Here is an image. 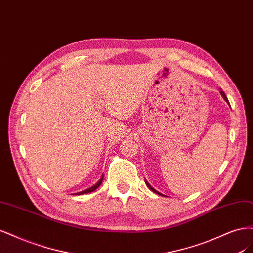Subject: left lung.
Wrapping results in <instances>:
<instances>
[{
    "label": "left lung",
    "mask_w": 253,
    "mask_h": 253,
    "mask_svg": "<svg viewBox=\"0 0 253 253\" xmlns=\"http://www.w3.org/2000/svg\"><path fill=\"white\" fill-rule=\"evenodd\" d=\"M219 92H221V94H222V96H223V99H224V100H225V101H226V102L228 103V99H227V96L225 95V93H224L223 91H219ZM145 182H146V185H147V186L149 187V189H150L151 191H153V192H156V193H158V194H160V195H163L162 193H160V192H159V191H157L156 189H153V188H152V187H151V186L149 185V183H148L147 181H145ZM164 197H165V195H164Z\"/></svg>",
    "instance_id": "8db88e82"
}]
</instances>
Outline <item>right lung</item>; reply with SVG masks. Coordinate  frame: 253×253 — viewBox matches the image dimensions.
I'll return each instance as SVG.
<instances>
[{
    "label": "right lung",
    "instance_id": "add662e5",
    "mask_svg": "<svg viewBox=\"0 0 253 253\" xmlns=\"http://www.w3.org/2000/svg\"><path fill=\"white\" fill-rule=\"evenodd\" d=\"M102 182H103V176L100 178L99 182H97L95 185H93L92 187H90V188H88V189L83 190V191H81V192H77L76 194H84V193H88V192H92V191H94L97 188V187H99L102 184Z\"/></svg>",
    "mask_w": 253,
    "mask_h": 253
}]
</instances>
